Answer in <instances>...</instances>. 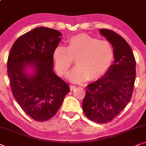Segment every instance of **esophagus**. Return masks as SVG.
<instances>
[{
	"label": "esophagus",
	"mask_w": 146,
	"mask_h": 146,
	"mask_svg": "<svg viewBox=\"0 0 146 146\" xmlns=\"http://www.w3.org/2000/svg\"><path fill=\"white\" fill-rule=\"evenodd\" d=\"M76 86H70V89L71 91H73L74 89H76Z\"/></svg>",
	"instance_id": "obj_1"
}]
</instances>
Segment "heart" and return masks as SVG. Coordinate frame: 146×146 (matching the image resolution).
I'll use <instances>...</instances> for the list:
<instances>
[{
  "label": "heart",
  "instance_id": "heart-1",
  "mask_svg": "<svg viewBox=\"0 0 146 146\" xmlns=\"http://www.w3.org/2000/svg\"><path fill=\"white\" fill-rule=\"evenodd\" d=\"M113 58V50L106 40H98L86 33L71 37L67 46L58 45L52 52L54 68L61 77H66L72 66L77 65L68 79L80 83L100 78L107 71Z\"/></svg>",
  "mask_w": 146,
  "mask_h": 146
}]
</instances>
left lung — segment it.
I'll use <instances>...</instances> for the list:
<instances>
[{
  "label": "left lung",
  "mask_w": 146,
  "mask_h": 146,
  "mask_svg": "<svg viewBox=\"0 0 146 146\" xmlns=\"http://www.w3.org/2000/svg\"><path fill=\"white\" fill-rule=\"evenodd\" d=\"M99 31L112 44L115 60L103 77L87 86L82 108L89 119L103 124L115 119L130 101L136 78V60L123 37L110 29Z\"/></svg>",
  "instance_id": "8db88e82"
}]
</instances>
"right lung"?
<instances>
[{
  "instance_id": "add662e5",
  "label": "right lung",
  "mask_w": 146,
  "mask_h": 146,
  "mask_svg": "<svg viewBox=\"0 0 146 146\" xmlns=\"http://www.w3.org/2000/svg\"><path fill=\"white\" fill-rule=\"evenodd\" d=\"M62 35L39 27L16 39L10 50L7 73L13 96L31 119L43 122L57 113L69 86L53 72L52 52ZM27 68L32 72L29 73Z\"/></svg>"
}]
</instances>
